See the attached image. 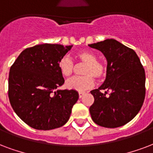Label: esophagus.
Here are the masks:
<instances>
[{
	"instance_id": "esophagus-1",
	"label": "esophagus",
	"mask_w": 153,
	"mask_h": 153,
	"mask_svg": "<svg viewBox=\"0 0 153 153\" xmlns=\"http://www.w3.org/2000/svg\"><path fill=\"white\" fill-rule=\"evenodd\" d=\"M84 94H85V92H79V97L81 98V97H83Z\"/></svg>"
}]
</instances>
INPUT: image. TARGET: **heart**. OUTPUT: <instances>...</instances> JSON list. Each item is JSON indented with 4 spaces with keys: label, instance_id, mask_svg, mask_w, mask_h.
<instances>
[{
    "label": "heart",
    "instance_id": "1",
    "mask_svg": "<svg viewBox=\"0 0 153 153\" xmlns=\"http://www.w3.org/2000/svg\"><path fill=\"white\" fill-rule=\"evenodd\" d=\"M75 59L85 64L82 70L83 76H74L66 81L68 89L85 91L94 85V79L100 81L106 75V67L104 63L97 59L96 54L91 51L83 50L75 54ZM59 72L64 76H69L75 68L74 62L70 57L64 56L58 63Z\"/></svg>",
    "mask_w": 153,
    "mask_h": 153
}]
</instances>
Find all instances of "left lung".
Here are the masks:
<instances>
[{
  "instance_id": "1",
  "label": "left lung",
  "mask_w": 153,
  "mask_h": 153,
  "mask_svg": "<svg viewBox=\"0 0 153 153\" xmlns=\"http://www.w3.org/2000/svg\"><path fill=\"white\" fill-rule=\"evenodd\" d=\"M89 46L101 51L107 60L105 82L90 92L94 97L89 107L92 119L96 124L108 128L127 124L140 111L144 101L143 65L135 51L115 39Z\"/></svg>"
}]
</instances>
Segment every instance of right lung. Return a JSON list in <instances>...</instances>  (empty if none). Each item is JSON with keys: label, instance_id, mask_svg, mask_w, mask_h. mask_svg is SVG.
<instances>
[{"label": "right lung", "instance_id": "add662e5", "mask_svg": "<svg viewBox=\"0 0 153 153\" xmlns=\"http://www.w3.org/2000/svg\"><path fill=\"white\" fill-rule=\"evenodd\" d=\"M72 46L39 44L28 48L10 68L8 95L24 123L37 130H51L68 122L79 95L76 90H54L64 83L58 63Z\"/></svg>", "mask_w": 153, "mask_h": 153}]
</instances>
